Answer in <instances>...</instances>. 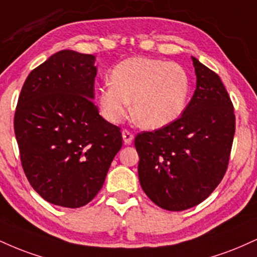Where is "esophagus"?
Here are the masks:
<instances>
[{
	"instance_id": "obj_1",
	"label": "esophagus",
	"mask_w": 257,
	"mask_h": 257,
	"mask_svg": "<svg viewBox=\"0 0 257 257\" xmlns=\"http://www.w3.org/2000/svg\"><path fill=\"white\" fill-rule=\"evenodd\" d=\"M122 138H123V141H124L125 145H131L133 140H134V135H133L132 133L128 131V129H123Z\"/></svg>"
}]
</instances>
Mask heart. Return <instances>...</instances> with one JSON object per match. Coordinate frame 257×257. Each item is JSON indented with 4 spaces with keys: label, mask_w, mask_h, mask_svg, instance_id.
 Returning a JSON list of instances; mask_svg holds the SVG:
<instances>
[{
    "label": "heart",
    "mask_w": 257,
    "mask_h": 257,
    "mask_svg": "<svg viewBox=\"0 0 257 257\" xmlns=\"http://www.w3.org/2000/svg\"><path fill=\"white\" fill-rule=\"evenodd\" d=\"M109 83L99 88L101 115L111 123L124 118L132 101L133 118L146 129L175 122L187 106L190 80L174 62L131 57L113 68Z\"/></svg>",
    "instance_id": "b5f03b06"
}]
</instances>
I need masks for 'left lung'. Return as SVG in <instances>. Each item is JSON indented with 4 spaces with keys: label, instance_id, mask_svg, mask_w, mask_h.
Listing matches in <instances>:
<instances>
[{
    "label": "left lung",
    "instance_id": "1",
    "mask_svg": "<svg viewBox=\"0 0 257 257\" xmlns=\"http://www.w3.org/2000/svg\"><path fill=\"white\" fill-rule=\"evenodd\" d=\"M196 89L182 116L135 138L139 181L166 211H184L206 200L226 172L236 118L218 74L191 57Z\"/></svg>",
    "mask_w": 257,
    "mask_h": 257
}]
</instances>
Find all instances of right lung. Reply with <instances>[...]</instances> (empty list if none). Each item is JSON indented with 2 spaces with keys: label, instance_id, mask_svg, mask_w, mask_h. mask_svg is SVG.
Returning <instances> with one entry per match:
<instances>
[{
  "label": "right lung",
  "instance_id": "add662e5",
  "mask_svg": "<svg viewBox=\"0 0 257 257\" xmlns=\"http://www.w3.org/2000/svg\"><path fill=\"white\" fill-rule=\"evenodd\" d=\"M93 55L62 50L29 74L14 132L30 184L52 205L79 208L103 187L122 134L95 106Z\"/></svg>",
  "mask_w": 257,
  "mask_h": 257
}]
</instances>
